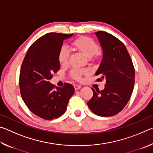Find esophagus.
<instances>
[{
    "label": "esophagus",
    "mask_w": 153,
    "mask_h": 153,
    "mask_svg": "<svg viewBox=\"0 0 153 153\" xmlns=\"http://www.w3.org/2000/svg\"><path fill=\"white\" fill-rule=\"evenodd\" d=\"M81 86H77V85H74V89H75V90H79V89H80L81 88Z\"/></svg>",
    "instance_id": "obj_1"
}]
</instances>
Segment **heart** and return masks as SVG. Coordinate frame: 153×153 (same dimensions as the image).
<instances>
[{
	"label": "heart",
	"instance_id": "b5f03b06",
	"mask_svg": "<svg viewBox=\"0 0 153 153\" xmlns=\"http://www.w3.org/2000/svg\"><path fill=\"white\" fill-rule=\"evenodd\" d=\"M71 46L75 51L79 52L87 58H91L92 61H94L98 57V53L100 50L98 44L89 37L81 36L75 40L71 44ZM58 61L62 67L69 65L70 61V52L66 47H62L58 54ZM90 71L73 69L70 72V77L74 81L82 82L83 76H88Z\"/></svg>",
	"mask_w": 153,
	"mask_h": 153
}]
</instances>
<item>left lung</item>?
I'll use <instances>...</instances> for the list:
<instances>
[{
	"mask_svg": "<svg viewBox=\"0 0 153 153\" xmlns=\"http://www.w3.org/2000/svg\"><path fill=\"white\" fill-rule=\"evenodd\" d=\"M103 51V57L96 76L97 82L105 80L102 90H94L88 106L101 117L115 115L125 107L132 94L135 71L130 55L123 43L106 32H96Z\"/></svg>",
	"mask_w": 153,
	"mask_h": 153,
	"instance_id": "1",
	"label": "left lung"
}]
</instances>
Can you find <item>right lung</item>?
<instances>
[{
	"instance_id": "1",
	"label": "right lung",
	"mask_w": 153,
	"mask_h": 153,
	"mask_svg": "<svg viewBox=\"0 0 153 153\" xmlns=\"http://www.w3.org/2000/svg\"><path fill=\"white\" fill-rule=\"evenodd\" d=\"M71 34L48 33L38 38L27 51L19 74L22 99L32 112L44 120H51L63 115L74 88L65 83L55 88L49 82L60 69L59 52L63 40Z\"/></svg>"
}]
</instances>
